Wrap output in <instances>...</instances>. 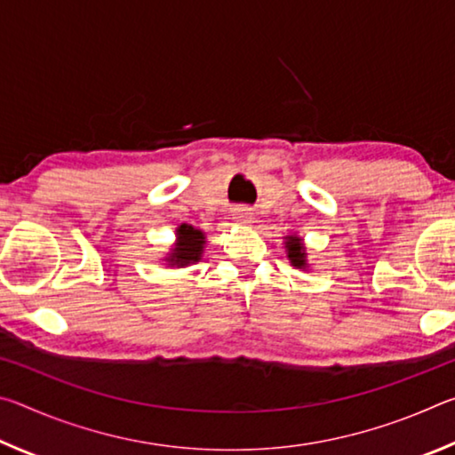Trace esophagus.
Wrapping results in <instances>:
<instances>
[{
  "label": "esophagus",
  "mask_w": 455,
  "mask_h": 455,
  "mask_svg": "<svg viewBox=\"0 0 455 455\" xmlns=\"http://www.w3.org/2000/svg\"><path fill=\"white\" fill-rule=\"evenodd\" d=\"M233 219L238 222V225H249V222L255 220V214H252L249 206H238V209L233 211Z\"/></svg>",
  "instance_id": "esophagus-1"
}]
</instances>
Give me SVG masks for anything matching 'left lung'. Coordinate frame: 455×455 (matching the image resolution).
I'll return each instance as SVG.
<instances>
[{"instance_id": "left-lung-1", "label": "left lung", "mask_w": 455, "mask_h": 455, "mask_svg": "<svg viewBox=\"0 0 455 455\" xmlns=\"http://www.w3.org/2000/svg\"><path fill=\"white\" fill-rule=\"evenodd\" d=\"M284 238H287L284 249H287V257L291 260V265L295 268H307V252H305L303 238L297 235H287Z\"/></svg>"}]
</instances>
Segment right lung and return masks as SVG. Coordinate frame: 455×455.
Segmentation results:
<instances>
[{
    "label": "right lung",
    "instance_id": "obj_1",
    "mask_svg": "<svg viewBox=\"0 0 455 455\" xmlns=\"http://www.w3.org/2000/svg\"><path fill=\"white\" fill-rule=\"evenodd\" d=\"M206 244V236L200 228L190 225H180L176 228V243L172 246L171 255L164 260L171 267H188L192 263H198L203 257Z\"/></svg>",
    "mask_w": 455,
    "mask_h": 455
}]
</instances>
